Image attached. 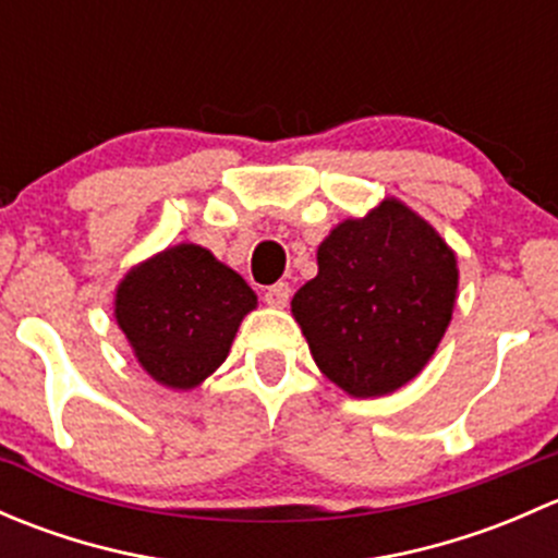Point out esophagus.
I'll list each match as a JSON object with an SVG mask.
<instances>
[{"label": "esophagus", "instance_id": "esophagus-1", "mask_svg": "<svg viewBox=\"0 0 558 558\" xmlns=\"http://www.w3.org/2000/svg\"><path fill=\"white\" fill-rule=\"evenodd\" d=\"M289 300H291V286L283 283V280L275 286H269V289L264 291V302L272 307H286L289 305Z\"/></svg>", "mask_w": 558, "mask_h": 558}]
</instances>
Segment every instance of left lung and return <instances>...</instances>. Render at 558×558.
<instances>
[{"mask_svg": "<svg viewBox=\"0 0 558 558\" xmlns=\"http://www.w3.org/2000/svg\"><path fill=\"white\" fill-rule=\"evenodd\" d=\"M456 253L418 213L384 199L337 223L318 275L291 300L320 373L351 397H384L415 378L451 324Z\"/></svg>", "mask_w": 558, "mask_h": 558, "instance_id": "1", "label": "left lung"}]
</instances>
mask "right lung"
Here are the masks:
<instances>
[{
    "instance_id": "obj_1",
    "label": "right lung",
    "mask_w": 558,
    "mask_h": 558,
    "mask_svg": "<svg viewBox=\"0 0 558 558\" xmlns=\"http://www.w3.org/2000/svg\"><path fill=\"white\" fill-rule=\"evenodd\" d=\"M256 294L207 247L180 243L123 275L116 320L140 367L167 388L199 386L229 356Z\"/></svg>"
}]
</instances>
